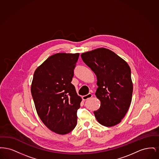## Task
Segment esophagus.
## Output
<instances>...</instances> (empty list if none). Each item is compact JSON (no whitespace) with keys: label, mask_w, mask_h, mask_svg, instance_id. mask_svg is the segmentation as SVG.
Returning <instances> with one entry per match:
<instances>
[{"label":"esophagus","mask_w":159,"mask_h":159,"mask_svg":"<svg viewBox=\"0 0 159 159\" xmlns=\"http://www.w3.org/2000/svg\"><path fill=\"white\" fill-rule=\"evenodd\" d=\"M92 97V93H88L86 95L83 96L82 97V99H83V100H87L88 99L91 98Z\"/></svg>","instance_id":"esophagus-1"}]
</instances>
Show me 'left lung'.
I'll return each instance as SVG.
<instances>
[{"instance_id":"left-lung-1","label":"left lung","mask_w":159,"mask_h":159,"mask_svg":"<svg viewBox=\"0 0 159 159\" xmlns=\"http://www.w3.org/2000/svg\"><path fill=\"white\" fill-rule=\"evenodd\" d=\"M81 57L97 78L98 88L95 95L101 106L93 111L96 119L107 127L119 124L127 113L132 101L133 83L128 64L104 48L82 53Z\"/></svg>"}]
</instances>
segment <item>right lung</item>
Returning a JSON list of instances; mask_svg holds the SVG:
<instances>
[{
  "instance_id": "obj_1",
  "label": "right lung",
  "mask_w": 159,
  "mask_h": 159,
  "mask_svg": "<svg viewBox=\"0 0 159 159\" xmlns=\"http://www.w3.org/2000/svg\"><path fill=\"white\" fill-rule=\"evenodd\" d=\"M79 53H58L35 70L31 92L39 117L46 126L60 135L76 127L82 98L71 83Z\"/></svg>"
}]
</instances>
